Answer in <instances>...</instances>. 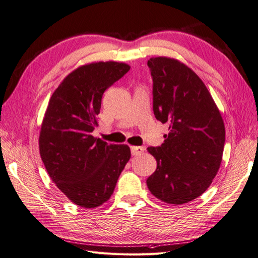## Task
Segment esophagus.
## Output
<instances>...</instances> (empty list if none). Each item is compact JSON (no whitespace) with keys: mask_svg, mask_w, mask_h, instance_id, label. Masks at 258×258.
I'll list each match as a JSON object with an SVG mask.
<instances>
[{"mask_svg":"<svg viewBox=\"0 0 258 258\" xmlns=\"http://www.w3.org/2000/svg\"><path fill=\"white\" fill-rule=\"evenodd\" d=\"M144 152V147L142 146H132L131 147V154L132 156H139Z\"/></svg>","mask_w":258,"mask_h":258,"instance_id":"esophagus-1","label":"esophagus"}]
</instances>
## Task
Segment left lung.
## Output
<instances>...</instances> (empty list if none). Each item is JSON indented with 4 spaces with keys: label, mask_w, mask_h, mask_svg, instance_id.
Wrapping results in <instances>:
<instances>
[{
    "label": "left lung",
    "mask_w": 258,
    "mask_h": 258,
    "mask_svg": "<svg viewBox=\"0 0 258 258\" xmlns=\"http://www.w3.org/2000/svg\"><path fill=\"white\" fill-rule=\"evenodd\" d=\"M153 80L156 119L169 122L160 146L147 151L157 169L147 178L148 189L169 205L198 198L212 183L222 162L225 126L220 111L198 75L166 57L147 61Z\"/></svg>",
    "instance_id": "obj_1"
}]
</instances>
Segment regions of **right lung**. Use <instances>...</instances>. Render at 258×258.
<instances>
[{"label": "right lung", "instance_id": "obj_1", "mask_svg": "<svg viewBox=\"0 0 258 258\" xmlns=\"http://www.w3.org/2000/svg\"><path fill=\"white\" fill-rule=\"evenodd\" d=\"M130 67L97 62L76 69L54 90L40 134V154L58 188L82 208L110 199L130 159L127 145H108L93 138L104 91Z\"/></svg>", "mask_w": 258, "mask_h": 258}]
</instances>
